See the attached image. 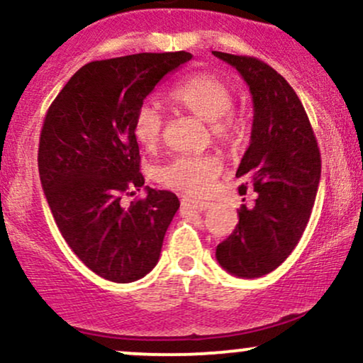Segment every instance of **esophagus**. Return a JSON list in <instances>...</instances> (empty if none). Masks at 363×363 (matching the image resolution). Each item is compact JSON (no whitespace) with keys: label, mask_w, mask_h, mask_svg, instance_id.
<instances>
[{"label":"esophagus","mask_w":363,"mask_h":363,"mask_svg":"<svg viewBox=\"0 0 363 363\" xmlns=\"http://www.w3.org/2000/svg\"><path fill=\"white\" fill-rule=\"evenodd\" d=\"M181 203H182V206H187V208H191V210H196V211H206L208 208L211 206V203L199 201V199L187 198V196H184V198L181 199Z\"/></svg>","instance_id":"esophagus-1"}]
</instances>
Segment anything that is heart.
<instances>
[{
  "mask_svg": "<svg viewBox=\"0 0 363 363\" xmlns=\"http://www.w3.org/2000/svg\"><path fill=\"white\" fill-rule=\"evenodd\" d=\"M179 109L210 123L215 140L225 147H237L242 141L244 124L232 112L234 90L215 73H196L169 94ZM164 119L150 104H143L133 119V135L143 148H155L162 140ZM222 174V160L216 155H179L158 169L157 177L170 189L191 196H203Z\"/></svg>",
  "mask_w": 363,
  "mask_h": 363,
  "instance_id": "obj_1",
  "label": "heart"
}]
</instances>
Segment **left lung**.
<instances>
[{
  "label": "left lung",
  "instance_id": "obj_1",
  "mask_svg": "<svg viewBox=\"0 0 363 363\" xmlns=\"http://www.w3.org/2000/svg\"><path fill=\"white\" fill-rule=\"evenodd\" d=\"M213 54L242 74L254 104L251 145L237 177L240 196L251 189L254 205L239 210L234 232L216 245L228 273L259 278L281 264L309 222L320 179V153L311 121L289 82L257 57Z\"/></svg>",
  "mask_w": 363,
  "mask_h": 363
}]
</instances>
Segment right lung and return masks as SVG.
Returning a JSON list of instances; mask_svg holds the SVG:
<instances>
[{"mask_svg": "<svg viewBox=\"0 0 363 363\" xmlns=\"http://www.w3.org/2000/svg\"><path fill=\"white\" fill-rule=\"evenodd\" d=\"M193 57L186 51L140 52L82 66L45 114L39 176L57 228L94 273L129 283L152 272L177 196L145 187L121 206V196L145 184L133 119L165 74Z\"/></svg>", "mask_w": 363, "mask_h": 363, "instance_id": "right-lung-1", "label": "right lung"}]
</instances>
